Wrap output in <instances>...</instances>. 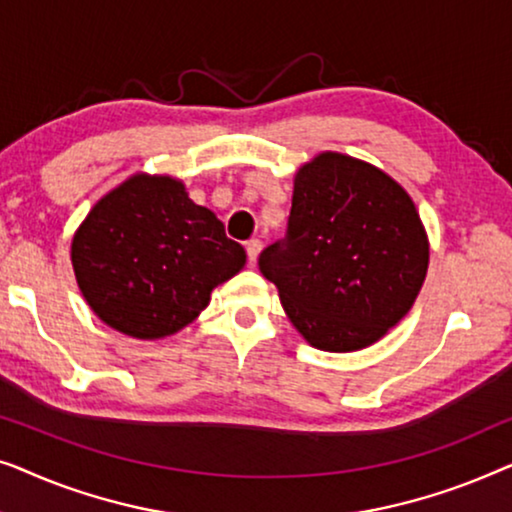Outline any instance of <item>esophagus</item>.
Wrapping results in <instances>:
<instances>
[{"instance_id": "1", "label": "esophagus", "mask_w": 512, "mask_h": 512, "mask_svg": "<svg viewBox=\"0 0 512 512\" xmlns=\"http://www.w3.org/2000/svg\"><path fill=\"white\" fill-rule=\"evenodd\" d=\"M261 240H249L247 244H244V249H247V256H249V265H254L256 263V258H258V254H261Z\"/></svg>"}]
</instances>
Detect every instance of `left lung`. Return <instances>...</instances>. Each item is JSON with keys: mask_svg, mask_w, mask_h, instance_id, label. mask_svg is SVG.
I'll list each match as a JSON object with an SVG mask.
<instances>
[{"mask_svg": "<svg viewBox=\"0 0 512 512\" xmlns=\"http://www.w3.org/2000/svg\"><path fill=\"white\" fill-rule=\"evenodd\" d=\"M258 268L312 347L356 352L410 312L429 237L398 181L324 151L296 172L286 237L261 251Z\"/></svg>", "mask_w": 512, "mask_h": 512, "instance_id": "1", "label": "left lung"}]
</instances>
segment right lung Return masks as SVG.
Segmentation results:
<instances>
[{
    "label": "right lung",
    "mask_w": 512,
    "mask_h": 512,
    "mask_svg": "<svg viewBox=\"0 0 512 512\" xmlns=\"http://www.w3.org/2000/svg\"><path fill=\"white\" fill-rule=\"evenodd\" d=\"M247 263L223 223L179 179L132 174L74 233L76 282L97 317L130 338L181 331Z\"/></svg>",
    "instance_id": "right-lung-1"
}]
</instances>
